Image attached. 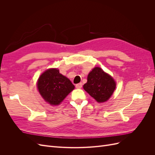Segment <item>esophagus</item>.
<instances>
[{"mask_svg": "<svg viewBox=\"0 0 155 155\" xmlns=\"http://www.w3.org/2000/svg\"><path fill=\"white\" fill-rule=\"evenodd\" d=\"M76 87L77 88H81L82 87V83H79L78 84H76Z\"/></svg>", "mask_w": 155, "mask_h": 155, "instance_id": "1", "label": "esophagus"}]
</instances>
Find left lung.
Segmentation results:
<instances>
[{"mask_svg": "<svg viewBox=\"0 0 155 155\" xmlns=\"http://www.w3.org/2000/svg\"><path fill=\"white\" fill-rule=\"evenodd\" d=\"M116 84L109 74L100 67L94 68L88 74L83 88L98 103L107 101L113 94Z\"/></svg>", "mask_w": 155, "mask_h": 155, "instance_id": "obj_1", "label": "left lung"}]
</instances>
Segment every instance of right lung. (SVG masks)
Wrapping results in <instances>:
<instances>
[{"label": "right lung", "mask_w": 155, "mask_h": 155, "mask_svg": "<svg viewBox=\"0 0 155 155\" xmlns=\"http://www.w3.org/2000/svg\"><path fill=\"white\" fill-rule=\"evenodd\" d=\"M43 99L51 105H58L75 87L57 68H50L42 74L37 83Z\"/></svg>", "instance_id": "obj_1"}]
</instances>
